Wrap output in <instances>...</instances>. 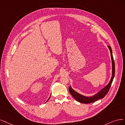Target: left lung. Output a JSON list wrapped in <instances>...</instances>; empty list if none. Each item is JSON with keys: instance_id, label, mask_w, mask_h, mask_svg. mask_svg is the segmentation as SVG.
I'll return each mask as SVG.
<instances>
[{"instance_id": "left-lung-1", "label": "left lung", "mask_w": 125, "mask_h": 125, "mask_svg": "<svg viewBox=\"0 0 125 125\" xmlns=\"http://www.w3.org/2000/svg\"><path fill=\"white\" fill-rule=\"evenodd\" d=\"M108 47L109 48L110 51L112 64V75L110 82L108 83L105 87H104L97 94L91 96H85L78 94V92H76L74 89H72V88L70 86L69 87V91L70 92V94L78 102L86 104L94 102L99 99L103 98L104 96L107 94L108 91H109L115 75V62L113 59V57L112 48L110 46H108Z\"/></svg>"}]
</instances>
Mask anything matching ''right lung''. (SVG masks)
I'll return each mask as SVG.
<instances>
[{
  "label": "right lung",
  "mask_w": 125,
  "mask_h": 125,
  "mask_svg": "<svg viewBox=\"0 0 125 125\" xmlns=\"http://www.w3.org/2000/svg\"><path fill=\"white\" fill-rule=\"evenodd\" d=\"M50 97H49V99H48V100H47V101H48V100H49V99H50Z\"/></svg>",
  "instance_id": "right-lung-1"
}]
</instances>
